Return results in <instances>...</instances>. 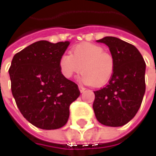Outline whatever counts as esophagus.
Wrapping results in <instances>:
<instances>
[{
    "mask_svg": "<svg viewBox=\"0 0 156 156\" xmlns=\"http://www.w3.org/2000/svg\"><path fill=\"white\" fill-rule=\"evenodd\" d=\"M85 89H86V88H85V87H83L82 86H79V90H80V92H81V93L84 92V91H85Z\"/></svg>",
    "mask_w": 156,
    "mask_h": 156,
    "instance_id": "obj_1",
    "label": "esophagus"
}]
</instances>
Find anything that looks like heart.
I'll return each mask as SVG.
<instances>
[{"instance_id": "1", "label": "heart", "mask_w": 156, "mask_h": 156, "mask_svg": "<svg viewBox=\"0 0 156 156\" xmlns=\"http://www.w3.org/2000/svg\"><path fill=\"white\" fill-rule=\"evenodd\" d=\"M59 69L65 78H71L81 70V81L95 87L105 85L115 70V62L108 53L93 43L75 46L70 55L64 54L59 60Z\"/></svg>"}]
</instances>
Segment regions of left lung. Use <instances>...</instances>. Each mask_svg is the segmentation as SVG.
<instances>
[{
  "label": "left lung",
  "mask_w": 156,
  "mask_h": 156,
  "mask_svg": "<svg viewBox=\"0 0 156 156\" xmlns=\"http://www.w3.org/2000/svg\"><path fill=\"white\" fill-rule=\"evenodd\" d=\"M96 41L109 48L115 70L108 84L94 92V112L100 123L122 127L135 117L141 107L146 90V63L135 46L122 40L106 36Z\"/></svg>",
  "instance_id": "left-lung-1"
}]
</instances>
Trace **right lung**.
<instances>
[{
    "instance_id": "add662e5",
    "label": "right lung",
    "mask_w": 156,
    "mask_h": 156,
    "mask_svg": "<svg viewBox=\"0 0 156 156\" xmlns=\"http://www.w3.org/2000/svg\"><path fill=\"white\" fill-rule=\"evenodd\" d=\"M69 43L39 41L13 57L9 70L13 96L21 115L39 129L63 127L69 106L80 95L78 86L59 69Z\"/></svg>"
}]
</instances>
